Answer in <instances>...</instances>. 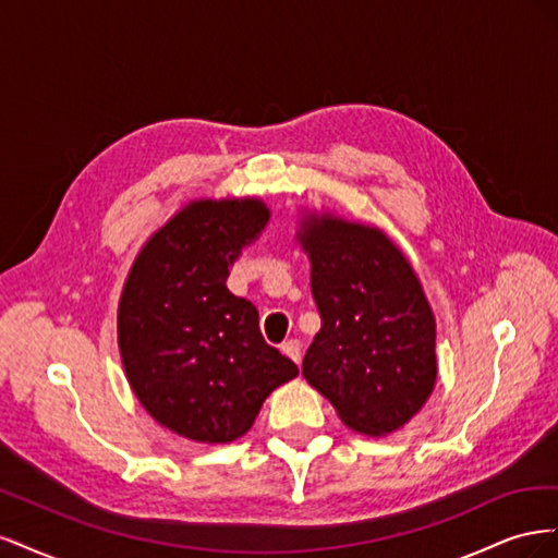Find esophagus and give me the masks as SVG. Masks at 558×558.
Wrapping results in <instances>:
<instances>
[{
    "mask_svg": "<svg viewBox=\"0 0 558 558\" xmlns=\"http://www.w3.org/2000/svg\"><path fill=\"white\" fill-rule=\"evenodd\" d=\"M281 353H283V356H289L295 365H300V361H302V347H300L298 340L283 342V344H281Z\"/></svg>",
    "mask_w": 558,
    "mask_h": 558,
    "instance_id": "1",
    "label": "esophagus"
}]
</instances>
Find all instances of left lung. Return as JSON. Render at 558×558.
<instances>
[{"label": "left lung", "instance_id": "obj_1", "mask_svg": "<svg viewBox=\"0 0 558 558\" xmlns=\"http://www.w3.org/2000/svg\"><path fill=\"white\" fill-rule=\"evenodd\" d=\"M295 240L320 314L302 377L351 430H400L437 379L435 316L412 263L377 226L332 211L302 214Z\"/></svg>", "mask_w": 558, "mask_h": 558}]
</instances>
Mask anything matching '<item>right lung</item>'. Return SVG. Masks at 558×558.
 Returning a JSON list of instances; mask_svg holds the SVG:
<instances>
[{
    "mask_svg": "<svg viewBox=\"0 0 558 558\" xmlns=\"http://www.w3.org/2000/svg\"><path fill=\"white\" fill-rule=\"evenodd\" d=\"M267 221L260 197L193 199L150 234L123 283L118 349L132 393L191 442L238 440L265 398L298 377L263 340L256 307L226 286Z\"/></svg>",
    "mask_w": 558,
    "mask_h": 558,
    "instance_id": "add662e5",
    "label": "right lung"
}]
</instances>
